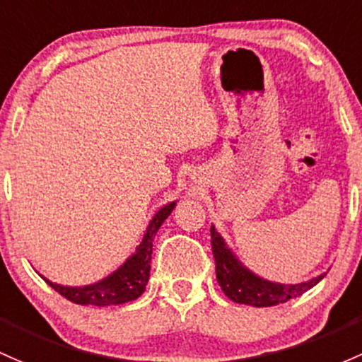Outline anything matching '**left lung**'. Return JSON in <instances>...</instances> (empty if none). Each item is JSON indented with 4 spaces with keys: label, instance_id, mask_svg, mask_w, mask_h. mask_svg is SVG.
<instances>
[{
    "label": "left lung",
    "instance_id": "8db88e82",
    "mask_svg": "<svg viewBox=\"0 0 362 362\" xmlns=\"http://www.w3.org/2000/svg\"><path fill=\"white\" fill-rule=\"evenodd\" d=\"M210 232L216 281H218L222 291L238 303H246V305L253 307L279 305V303L303 295L325 277V274H321V276L305 281V283L288 284V286L286 284H276L271 283V281L260 279V277L255 276L253 272H250L248 269H245L235 260V257L227 248L223 239L215 230V227H211Z\"/></svg>",
    "mask_w": 362,
    "mask_h": 362
}]
</instances>
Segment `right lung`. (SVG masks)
I'll return each mask as SVG.
<instances>
[{"instance_id":"add662e5","label":"right lung","mask_w":362,"mask_h":362,"mask_svg":"<svg viewBox=\"0 0 362 362\" xmlns=\"http://www.w3.org/2000/svg\"><path fill=\"white\" fill-rule=\"evenodd\" d=\"M173 208L175 203H170L156 213L135 253L124 262V265H121L116 272H112L111 276L102 279L100 283H95L83 288H69L60 286V284H53L52 281L45 279V277L43 279L47 281L57 293H60L64 298H67L69 302L79 303V305H119V303H127L139 298V296L146 291V284L147 281H149L152 241H154V235L156 232L159 230V227H161V223L165 222V220L168 218L170 213L173 211Z\"/></svg>"}]
</instances>
